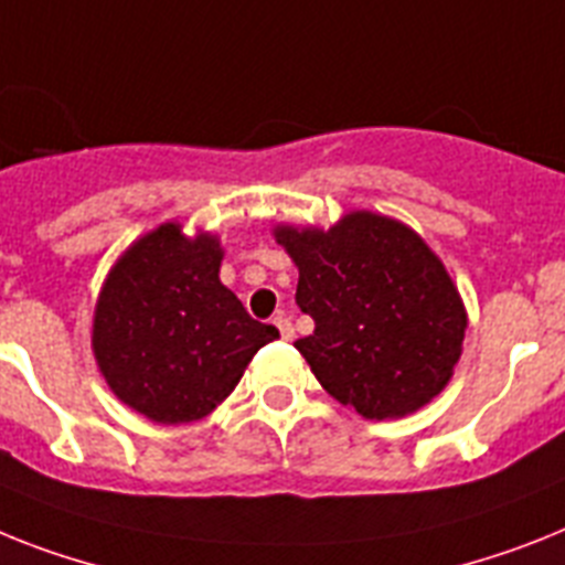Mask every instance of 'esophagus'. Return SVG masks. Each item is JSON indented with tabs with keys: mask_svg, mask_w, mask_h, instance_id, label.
I'll return each instance as SVG.
<instances>
[{
	"mask_svg": "<svg viewBox=\"0 0 565 565\" xmlns=\"http://www.w3.org/2000/svg\"><path fill=\"white\" fill-rule=\"evenodd\" d=\"M273 324L278 327V333H281V339H284V341H290L292 335H296V330H292L290 319H287V316H284V312H278V316H275Z\"/></svg>",
	"mask_w": 565,
	"mask_h": 565,
	"instance_id": "obj_1",
	"label": "esophagus"
}]
</instances>
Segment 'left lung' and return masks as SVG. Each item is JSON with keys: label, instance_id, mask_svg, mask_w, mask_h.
Masks as SVG:
<instances>
[{"label": "left lung", "instance_id": "1", "mask_svg": "<svg viewBox=\"0 0 565 565\" xmlns=\"http://www.w3.org/2000/svg\"><path fill=\"white\" fill-rule=\"evenodd\" d=\"M316 321L296 350L330 396L364 419H402L451 382L468 312L439 255L396 217L355 210L330 230L275 224Z\"/></svg>", "mask_w": 565, "mask_h": 565}]
</instances>
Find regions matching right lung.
I'll return each mask as SVG.
<instances>
[{"label": "right lung", "instance_id": "right-lung-1", "mask_svg": "<svg viewBox=\"0 0 565 565\" xmlns=\"http://www.w3.org/2000/svg\"><path fill=\"white\" fill-rule=\"evenodd\" d=\"M221 260L217 235H186L183 224L166 221L126 246L97 296L99 373L122 405L158 425L210 416L253 355L278 339L221 284Z\"/></svg>", "mask_w": 565, "mask_h": 565}]
</instances>
